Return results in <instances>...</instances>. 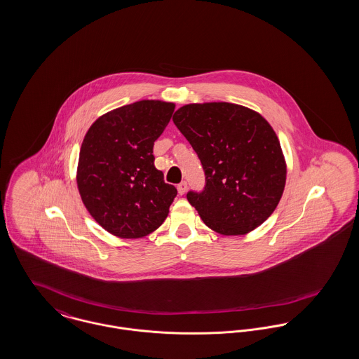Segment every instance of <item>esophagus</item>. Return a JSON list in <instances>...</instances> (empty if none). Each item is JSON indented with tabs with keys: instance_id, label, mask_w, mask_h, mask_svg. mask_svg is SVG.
Returning <instances> with one entry per match:
<instances>
[{
	"instance_id": "1",
	"label": "esophagus",
	"mask_w": 359,
	"mask_h": 359,
	"mask_svg": "<svg viewBox=\"0 0 359 359\" xmlns=\"http://www.w3.org/2000/svg\"><path fill=\"white\" fill-rule=\"evenodd\" d=\"M186 191H187V182L179 183V184H177V193L180 194V195H184Z\"/></svg>"
}]
</instances>
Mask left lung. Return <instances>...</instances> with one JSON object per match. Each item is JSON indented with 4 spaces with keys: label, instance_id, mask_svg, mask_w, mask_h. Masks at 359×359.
<instances>
[{
    "label": "left lung",
    "instance_id": "obj_1",
    "mask_svg": "<svg viewBox=\"0 0 359 359\" xmlns=\"http://www.w3.org/2000/svg\"><path fill=\"white\" fill-rule=\"evenodd\" d=\"M172 120L205 170V190L187 194L202 221L225 236L258 228L275 212L287 179L272 126L258 111L229 102L189 104Z\"/></svg>",
    "mask_w": 359,
    "mask_h": 359
}]
</instances>
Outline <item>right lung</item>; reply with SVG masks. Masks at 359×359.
Instances as JSON below:
<instances>
[{
    "mask_svg": "<svg viewBox=\"0 0 359 359\" xmlns=\"http://www.w3.org/2000/svg\"><path fill=\"white\" fill-rule=\"evenodd\" d=\"M173 102L142 100L100 116L87 130L76 183L91 217L121 239L150 235L165 221L176 189L154 166L153 146Z\"/></svg>",
    "mask_w": 359,
    "mask_h": 359,
    "instance_id": "1",
    "label": "right lung"
}]
</instances>
